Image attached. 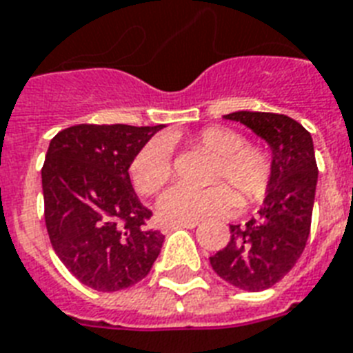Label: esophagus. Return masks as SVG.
I'll list each match as a JSON object with an SVG mask.
<instances>
[{
  "mask_svg": "<svg viewBox=\"0 0 353 353\" xmlns=\"http://www.w3.org/2000/svg\"><path fill=\"white\" fill-rule=\"evenodd\" d=\"M198 221H177V223H168L166 229H194Z\"/></svg>",
  "mask_w": 353,
  "mask_h": 353,
  "instance_id": "obj_1",
  "label": "esophagus"
}]
</instances>
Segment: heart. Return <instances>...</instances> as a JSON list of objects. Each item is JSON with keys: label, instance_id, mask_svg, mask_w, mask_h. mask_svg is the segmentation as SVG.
<instances>
[{"label": "heart", "instance_id": "b5f03b06", "mask_svg": "<svg viewBox=\"0 0 353 353\" xmlns=\"http://www.w3.org/2000/svg\"><path fill=\"white\" fill-rule=\"evenodd\" d=\"M196 143L210 154L218 155L212 179H227L243 203L262 199L273 179V157L260 144H247L236 130L223 126L205 128ZM172 146L165 137H155L144 144L130 165V179L137 192L144 196L159 192L172 177ZM236 203V196L223 183L207 188L176 185L157 201L163 220L198 221L209 216H220Z\"/></svg>", "mask_w": 353, "mask_h": 353}]
</instances>
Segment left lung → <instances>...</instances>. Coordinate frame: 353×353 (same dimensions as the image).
<instances>
[{
  "label": "left lung",
  "instance_id": "left-lung-1",
  "mask_svg": "<svg viewBox=\"0 0 353 353\" xmlns=\"http://www.w3.org/2000/svg\"><path fill=\"white\" fill-rule=\"evenodd\" d=\"M251 128L273 152L268 196L245 225H231V240L210 265L218 276L245 291L269 290L290 273L306 247L317 187L312 135L288 115L234 112L223 115Z\"/></svg>",
  "mask_w": 353,
  "mask_h": 353
}]
</instances>
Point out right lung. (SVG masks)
<instances>
[{"mask_svg":"<svg viewBox=\"0 0 353 353\" xmlns=\"http://www.w3.org/2000/svg\"><path fill=\"white\" fill-rule=\"evenodd\" d=\"M157 126L77 124L51 139L41 168L46 227L57 256L91 290L121 291L150 273L165 236L130 181Z\"/></svg>","mask_w":353,"mask_h":353,"instance_id":"obj_1","label":"right lung"}]
</instances>
